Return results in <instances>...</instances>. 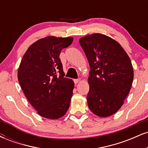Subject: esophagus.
Masks as SVG:
<instances>
[{
    "mask_svg": "<svg viewBox=\"0 0 148 148\" xmlns=\"http://www.w3.org/2000/svg\"><path fill=\"white\" fill-rule=\"evenodd\" d=\"M80 81V79H74V84H78V83H79Z\"/></svg>",
    "mask_w": 148,
    "mask_h": 148,
    "instance_id": "esophagus-1",
    "label": "esophagus"
}]
</instances>
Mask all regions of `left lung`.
Masks as SVG:
<instances>
[{
	"label": "left lung",
	"instance_id": "left-lung-1",
	"mask_svg": "<svg viewBox=\"0 0 148 148\" xmlns=\"http://www.w3.org/2000/svg\"><path fill=\"white\" fill-rule=\"evenodd\" d=\"M79 43L90 67L88 107L99 117L115 114L123 106L133 82L130 57L118 42L102 34L81 37Z\"/></svg>",
	"mask_w": 148,
	"mask_h": 148
}]
</instances>
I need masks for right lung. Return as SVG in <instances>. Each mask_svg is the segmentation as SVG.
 <instances>
[{
	"label": "right lung",
	"instance_id": "obj_1",
	"mask_svg": "<svg viewBox=\"0 0 148 148\" xmlns=\"http://www.w3.org/2000/svg\"><path fill=\"white\" fill-rule=\"evenodd\" d=\"M73 37H47L33 43L25 53L18 69V79L27 99L37 113L58 119L67 113L74 83L64 78L59 58Z\"/></svg>",
	"mask_w": 148,
	"mask_h": 148
}]
</instances>
